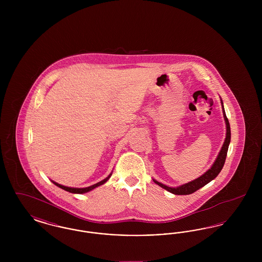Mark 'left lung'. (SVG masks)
Here are the masks:
<instances>
[{"label": "left lung", "instance_id": "8db88e82", "mask_svg": "<svg viewBox=\"0 0 262 262\" xmlns=\"http://www.w3.org/2000/svg\"><path fill=\"white\" fill-rule=\"evenodd\" d=\"M221 105H222V111H223V116H224L225 124H226V137H225L224 143L221 147L220 152L218 153L217 158L215 159L214 163L212 164L210 169H208L205 173L201 174L198 179L184 184L180 187H171L163 185L160 182L156 181L153 179V182L158 185L159 187H163L164 189L168 190L169 192L173 193V194H178V195H187L193 193L194 191H196L198 189H200L202 187H204L205 185H207L208 183H210L212 180H214L219 173L221 172L223 166H224L225 160H226V156H227V152L229 148V144L231 141V128H230V124L228 121V118L226 116L225 113L224 105H223V101L221 99Z\"/></svg>", "mask_w": 262, "mask_h": 262}]
</instances>
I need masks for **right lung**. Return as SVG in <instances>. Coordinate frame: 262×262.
Returning a JSON list of instances; mask_svg holds the SVG:
<instances>
[{"instance_id":"right-lung-1","label":"right lung","mask_w":262,"mask_h":262,"mask_svg":"<svg viewBox=\"0 0 262 262\" xmlns=\"http://www.w3.org/2000/svg\"><path fill=\"white\" fill-rule=\"evenodd\" d=\"M113 173V172H112ZM112 173L109 174L106 179H104V180H102L101 182L99 183H97V184H94V185H92V186H90V187H66V186H62V185H60V184H58V183H56V182H54V181H52V183L54 184V185H56L57 187H61L62 189H64V190H67V191H69V192H72V193H79V194H82V193H86L88 191H90V190H92V189H94V188H96L97 187H100V186H102V185H104L109 179H110V177L112 176Z\"/></svg>"}]
</instances>
